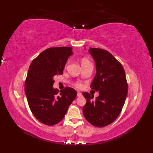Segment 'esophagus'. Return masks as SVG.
<instances>
[{
    "mask_svg": "<svg viewBox=\"0 0 153 153\" xmlns=\"http://www.w3.org/2000/svg\"><path fill=\"white\" fill-rule=\"evenodd\" d=\"M82 94L81 93V92H77V96L78 97H80V96H82Z\"/></svg>",
    "mask_w": 153,
    "mask_h": 153,
    "instance_id": "34e87169",
    "label": "esophagus"
}]
</instances>
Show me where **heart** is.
<instances>
[{"mask_svg":"<svg viewBox=\"0 0 153 153\" xmlns=\"http://www.w3.org/2000/svg\"><path fill=\"white\" fill-rule=\"evenodd\" d=\"M90 62H89V61L88 59H83L82 60V61H81V64H82V65H84V64H87V63H89ZM77 86L78 87H81V85L80 84H77Z\"/></svg>","mask_w":153,"mask_h":153,"instance_id":"b5f03b06","label":"heart"}]
</instances>
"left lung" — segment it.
I'll use <instances>...</instances> for the list:
<instances>
[{"label": "left lung", "mask_w": 153, "mask_h": 153, "mask_svg": "<svg viewBox=\"0 0 153 153\" xmlns=\"http://www.w3.org/2000/svg\"><path fill=\"white\" fill-rule=\"evenodd\" d=\"M96 73L91 85L99 92L94 95L83 92L87 100L83 114L87 121L96 127H104L113 123L121 113L128 94V84L122 64L108 51L91 48Z\"/></svg>", "instance_id": "8db88e82"}]
</instances>
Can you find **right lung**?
<instances>
[{"instance_id": "obj_1", "label": "right lung", "mask_w": 153, "mask_h": 153, "mask_svg": "<svg viewBox=\"0 0 153 153\" xmlns=\"http://www.w3.org/2000/svg\"><path fill=\"white\" fill-rule=\"evenodd\" d=\"M71 47L45 50L32 61L25 82V93L34 117L39 121L53 126L63 119L69 106L76 96V91L67 87L54 89L53 77L62 75Z\"/></svg>"}]
</instances>
